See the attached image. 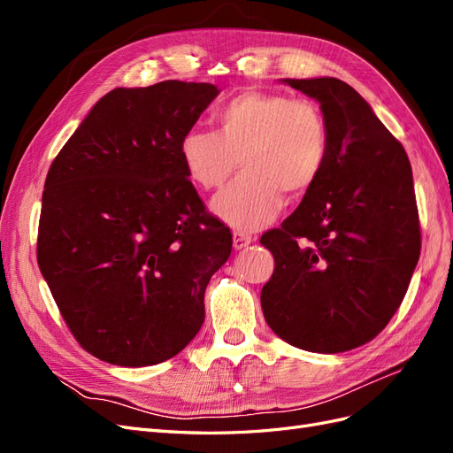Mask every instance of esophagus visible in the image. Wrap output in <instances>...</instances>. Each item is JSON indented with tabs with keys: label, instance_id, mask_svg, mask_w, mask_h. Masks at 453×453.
I'll return each mask as SVG.
<instances>
[{
	"label": "esophagus",
	"instance_id": "34e87169",
	"mask_svg": "<svg viewBox=\"0 0 453 453\" xmlns=\"http://www.w3.org/2000/svg\"><path fill=\"white\" fill-rule=\"evenodd\" d=\"M253 242V236H250L248 232H242V230H234V248L236 250H243L248 248V245Z\"/></svg>",
	"mask_w": 453,
	"mask_h": 453
}]
</instances>
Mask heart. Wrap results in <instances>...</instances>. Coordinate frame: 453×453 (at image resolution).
<instances>
[{"instance_id":"1","label":"heart","mask_w":453,"mask_h":453,"mask_svg":"<svg viewBox=\"0 0 453 453\" xmlns=\"http://www.w3.org/2000/svg\"><path fill=\"white\" fill-rule=\"evenodd\" d=\"M217 130L190 128L181 140L185 170L203 190L221 188L242 164L243 173L213 200L228 225L257 230L283 205L318 183L328 158L321 107L287 94L243 92L215 111Z\"/></svg>"}]
</instances>
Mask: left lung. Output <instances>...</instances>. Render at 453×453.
I'll list each match as a JSON object with an SVG mask.
<instances>
[{
    "mask_svg": "<svg viewBox=\"0 0 453 453\" xmlns=\"http://www.w3.org/2000/svg\"><path fill=\"white\" fill-rule=\"evenodd\" d=\"M285 83L321 104L328 158L298 208L260 236L276 260L260 306L291 346L340 353L376 338L408 291L421 251L412 166L344 81Z\"/></svg>",
    "mask_w": 453,
    "mask_h": 453,
    "instance_id": "obj_1",
    "label": "left lung"
}]
</instances>
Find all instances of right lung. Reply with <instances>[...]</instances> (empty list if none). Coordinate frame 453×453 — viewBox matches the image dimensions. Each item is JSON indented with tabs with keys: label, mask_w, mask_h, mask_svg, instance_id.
Masks as SVG:
<instances>
[{
	"label": "right lung",
	"mask_w": 453,
	"mask_h": 453,
	"mask_svg": "<svg viewBox=\"0 0 453 453\" xmlns=\"http://www.w3.org/2000/svg\"><path fill=\"white\" fill-rule=\"evenodd\" d=\"M217 94L185 81L115 88L50 164L37 265L79 346L105 363L172 359L203 323L232 232L190 183L181 140Z\"/></svg>",
	"instance_id": "1"
}]
</instances>
